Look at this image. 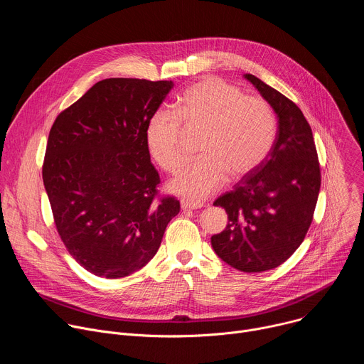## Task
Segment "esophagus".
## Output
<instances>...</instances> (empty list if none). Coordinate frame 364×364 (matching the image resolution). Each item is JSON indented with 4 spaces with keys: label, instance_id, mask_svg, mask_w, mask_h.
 Here are the masks:
<instances>
[{
    "label": "esophagus",
    "instance_id": "34e87169",
    "mask_svg": "<svg viewBox=\"0 0 364 364\" xmlns=\"http://www.w3.org/2000/svg\"><path fill=\"white\" fill-rule=\"evenodd\" d=\"M204 204L201 201H191V200H181V209L183 212H188V210H197L201 209Z\"/></svg>",
    "mask_w": 364,
    "mask_h": 364
}]
</instances>
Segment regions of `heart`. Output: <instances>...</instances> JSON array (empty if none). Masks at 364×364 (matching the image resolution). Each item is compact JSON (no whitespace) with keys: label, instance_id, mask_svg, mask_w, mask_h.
<instances>
[{"label":"heart","instance_id":"heart-1","mask_svg":"<svg viewBox=\"0 0 364 364\" xmlns=\"http://www.w3.org/2000/svg\"><path fill=\"white\" fill-rule=\"evenodd\" d=\"M203 132L201 157L183 167L168 183L170 191L200 200L228 180L240 178L264 163L277 136V118L269 103L225 80L209 77L190 86L176 102L174 112L160 109L149 118L145 141L163 170L176 173L183 161V135Z\"/></svg>","mask_w":364,"mask_h":364}]
</instances>
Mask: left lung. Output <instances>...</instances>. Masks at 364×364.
<instances>
[{"mask_svg": "<svg viewBox=\"0 0 364 364\" xmlns=\"http://www.w3.org/2000/svg\"><path fill=\"white\" fill-rule=\"evenodd\" d=\"M243 77L274 109L278 131L264 163L215 201L229 222L212 236V246L232 268L264 272L284 264L302 243L313 222L321 174L313 131L301 109L256 76Z\"/></svg>", "mask_w": 364, "mask_h": 364, "instance_id": "1", "label": "left lung"}]
</instances>
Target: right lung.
<instances>
[{"label": "right lung", "instance_id": "right-lung-1", "mask_svg": "<svg viewBox=\"0 0 364 364\" xmlns=\"http://www.w3.org/2000/svg\"><path fill=\"white\" fill-rule=\"evenodd\" d=\"M171 80L111 77L95 83L50 129L43 183L58 232L76 262L115 279L157 253L180 201L157 197L160 177L145 129Z\"/></svg>", "mask_w": 364, "mask_h": 364}]
</instances>
